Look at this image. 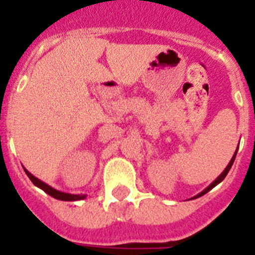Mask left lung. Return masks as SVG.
I'll return each instance as SVG.
<instances>
[{
    "label": "left lung",
    "mask_w": 255,
    "mask_h": 255,
    "mask_svg": "<svg viewBox=\"0 0 255 255\" xmlns=\"http://www.w3.org/2000/svg\"><path fill=\"white\" fill-rule=\"evenodd\" d=\"M238 149H239V145H238ZM238 149L235 150V153H234V155H233V158H231V161L229 162V164H227V166H226V168H225V170L222 171V173H221L220 176H218L217 179L215 180V181L212 182L211 185H209V186H207V188L204 189L203 191H200L199 194H198V195H195V197H193V199H195V198H199V197H202V195H204V194H206V193H208V191L211 190V189H213V188H215L216 185H218V184H220V182L222 181V180H224L225 177H226V175H227V173H229L230 168H231V166H233L234 161H235V157H236V153H238Z\"/></svg>",
    "instance_id": "left-lung-1"
}]
</instances>
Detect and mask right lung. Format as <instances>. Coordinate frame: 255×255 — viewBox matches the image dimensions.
Returning <instances> with one entry per match:
<instances>
[{"label":"right lung","mask_w":255,"mask_h":255,"mask_svg":"<svg viewBox=\"0 0 255 255\" xmlns=\"http://www.w3.org/2000/svg\"><path fill=\"white\" fill-rule=\"evenodd\" d=\"M24 171H25V173L28 175V177L31 180V182H33L35 186H38L39 189H42L43 191H46L47 194L51 195V197H53L55 199L65 200V202H75V200H82V199H85V198H87V194H69V193H64V191L56 190V189H53L52 186L47 185L46 182H43L42 180L38 179V177L33 176V175H31V173L29 172L26 168H24Z\"/></svg>","instance_id":"add662e5"}]
</instances>
